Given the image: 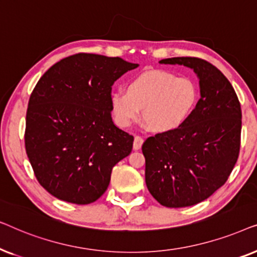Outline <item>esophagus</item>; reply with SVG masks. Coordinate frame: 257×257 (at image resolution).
Here are the masks:
<instances>
[{
	"mask_svg": "<svg viewBox=\"0 0 257 257\" xmlns=\"http://www.w3.org/2000/svg\"><path fill=\"white\" fill-rule=\"evenodd\" d=\"M143 143H144V138H143V137L136 136V137H135V142H133V150L138 151V150L142 149Z\"/></svg>",
	"mask_w": 257,
	"mask_h": 257,
	"instance_id": "34e87169",
	"label": "esophagus"
}]
</instances>
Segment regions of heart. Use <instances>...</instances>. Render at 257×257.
I'll list each match as a JSON object with an SVG mask.
<instances>
[{
	"instance_id": "heart-1",
	"label": "heart",
	"mask_w": 257,
	"mask_h": 257,
	"mask_svg": "<svg viewBox=\"0 0 257 257\" xmlns=\"http://www.w3.org/2000/svg\"><path fill=\"white\" fill-rule=\"evenodd\" d=\"M198 87L187 77L150 70L133 77L127 83V92L111 93L110 101L118 125L128 127L143 119L157 132L177 130L191 118L198 103Z\"/></svg>"
}]
</instances>
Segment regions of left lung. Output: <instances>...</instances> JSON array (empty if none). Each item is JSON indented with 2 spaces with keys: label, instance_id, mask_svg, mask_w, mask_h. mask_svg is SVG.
<instances>
[{
  "label": "left lung",
  "instance_id": "obj_1",
  "mask_svg": "<svg viewBox=\"0 0 257 257\" xmlns=\"http://www.w3.org/2000/svg\"><path fill=\"white\" fill-rule=\"evenodd\" d=\"M160 63L188 66L200 79L201 98L191 118L177 130L149 137L142 147L150 193L160 205L181 208L209 198L228 180L240 153L241 105L212 63L198 57Z\"/></svg>",
  "mask_w": 257,
  "mask_h": 257
}]
</instances>
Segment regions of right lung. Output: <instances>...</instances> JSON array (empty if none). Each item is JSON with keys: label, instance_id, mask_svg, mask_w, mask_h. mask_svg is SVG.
Here are the masks:
<instances>
[{"label": "right lung", "instance_id": "1", "mask_svg": "<svg viewBox=\"0 0 257 257\" xmlns=\"http://www.w3.org/2000/svg\"><path fill=\"white\" fill-rule=\"evenodd\" d=\"M120 57L69 56L41 77L26 117V152L37 181L55 198L89 205L132 151L133 136L113 124L112 85L136 69Z\"/></svg>", "mask_w": 257, "mask_h": 257}]
</instances>
